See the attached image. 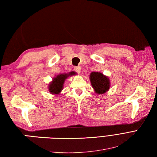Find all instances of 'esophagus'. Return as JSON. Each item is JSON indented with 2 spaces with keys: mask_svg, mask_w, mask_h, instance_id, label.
I'll use <instances>...</instances> for the list:
<instances>
[{
  "mask_svg": "<svg viewBox=\"0 0 157 157\" xmlns=\"http://www.w3.org/2000/svg\"><path fill=\"white\" fill-rule=\"evenodd\" d=\"M74 70H75V72H76L77 73H80V72H81V68L80 67H75L74 68Z\"/></svg>",
  "mask_w": 157,
  "mask_h": 157,
  "instance_id": "34e87169",
  "label": "esophagus"
}]
</instances>
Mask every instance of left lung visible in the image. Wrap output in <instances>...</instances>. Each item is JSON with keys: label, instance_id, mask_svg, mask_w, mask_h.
Wrapping results in <instances>:
<instances>
[{"label": "left lung", "instance_id": "1", "mask_svg": "<svg viewBox=\"0 0 157 157\" xmlns=\"http://www.w3.org/2000/svg\"><path fill=\"white\" fill-rule=\"evenodd\" d=\"M89 78L95 93L101 95L108 91L110 87V81L107 76L99 72H93L90 73Z\"/></svg>", "mask_w": 157, "mask_h": 157}]
</instances>
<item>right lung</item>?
Masks as SVG:
<instances>
[{"instance_id": "right-lung-1", "label": "right lung", "mask_w": 157, "mask_h": 157, "mask_svg": "<svg viewBox=\"0 0 157 157\" xmlns=\"http://www.w3.org/2000/svg\"><path fill=\"white\" fill-rule=\"evenodd\" d=\"M76 73L75 72H70L68 73H64V74H60L52 80V81L49 84L48 86V89L51 94H55L58 95L60 94L61 90L63 89V85L65 80L71 76L75 75Z\"/></svg>"}]
</instances>
